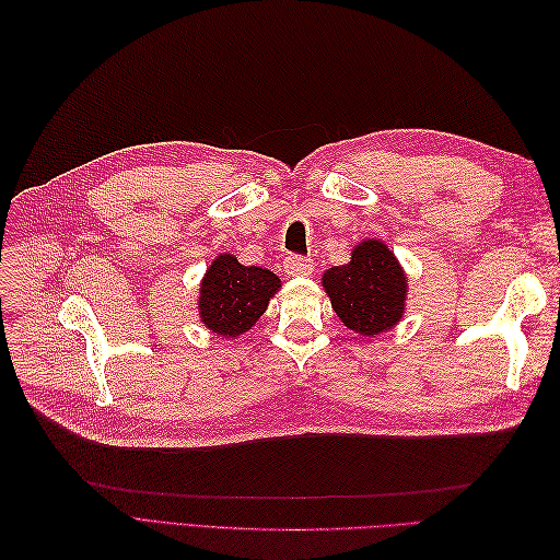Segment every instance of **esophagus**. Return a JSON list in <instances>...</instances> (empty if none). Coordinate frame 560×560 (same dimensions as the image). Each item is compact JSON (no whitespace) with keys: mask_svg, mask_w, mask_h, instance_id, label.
Here are the masks:
<instances>
[{"mask_svg":"<svg viewBox=\"0 0 560 560\" xmlns=\"http://www.w3.org/2000/svg\"><path fill=\"white\" fill-rule=\"evenodd\" d=\"M284 270L290 276H311L313 273V259L299 257V254H290V257L284 259Z\"/></svg>","mask_w":560,"mask_h":560,"instance_id":"34e87169","label":"esophagus"}]
</instances>
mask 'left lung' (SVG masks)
<instances>
[{
    "label": "left lung",
    "mask_w": 560,
    "mask_h": 560,
    "mask_svg": "<svg viewBox=\"0 0 560 560\" xmlns=\"http://www.w3.org/2000/svg\"><path fill=\"white\" fill-rule=\"evenodd\" d=\"M322 287L338 319L360 336L383 334L401 322L409 292L395 252L374 238L354 245L346 266L329 268Z\"/></svg>",
    "instance_id": "8db88e82"
}]
</instances>
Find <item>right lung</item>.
Returning a JSON list of instances; mask_svg holds the SVG:
<instances>
[{
  "label": "right lung",
  "instance_id": "obj_1",
  "mask_svg": "<svg viewBox=\"0 0 560 560\" xmlns=\"http://www.w3.org/2000/svg\"><path fill=\"white\" fill-rule=\"evenodd\" d=\"M278 290L280 278L273 270L243 266L233 254H219L198 290L200 322L217 336H241L257 325Z\"/></svg>",
  "mask_w": 560,
  "mask_h": 560
}]
</instances>
